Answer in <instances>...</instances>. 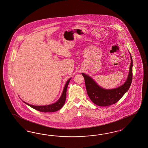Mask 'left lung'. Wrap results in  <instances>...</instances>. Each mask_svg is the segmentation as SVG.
<instances>
[{
	"mask_svg": "<svg viewBox=\"0 0 148 148\" xmlns=\"http://www.w3.org/2000/svg\"><path fill=\"white\" fill-rule=\"evenodd\" d=\"M131 64L129 75L125 82L119 87L113 89H105L99 86L90 76L82 73L84 78L85 86L89 98L97 106H106L114 104L127 92L132 79L133 62L130 53Z\"/></svg>",
	"mask_w": 148,
	"mask_h": 148,
	"instance_id": "8db88e82",
	"label": "left lung"
}]
</instances>
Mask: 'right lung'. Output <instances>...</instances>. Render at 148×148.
Listing matches in <instances>:
<instances>
[{
  "mask_svg": "<svg viewBox=\"0 0 148 148\" xmlns=\"http://www.w3.org/2000/svg\"><path fill=\"white\" fill-rule=\"evenodd\" d=\"M71 79V78H70L66 82L63 89V93H62V96L60 97V98L57 101H56V103H53V104H52L50 105H47V106H36L30 105V104L26 103L25 101H23L27 105L30 106V107L34 109L38 110V111H39L40 112H52L57 111L59 110V109H60L63 107L64 104H65V100H66V90H67V88H68V84H69Z\"/></svg>",
  "mask_w": 148,
  "mask_h": 148,
  "instance_id": "right-lung-1",
  "label": "right lung"
}]
</instances>
